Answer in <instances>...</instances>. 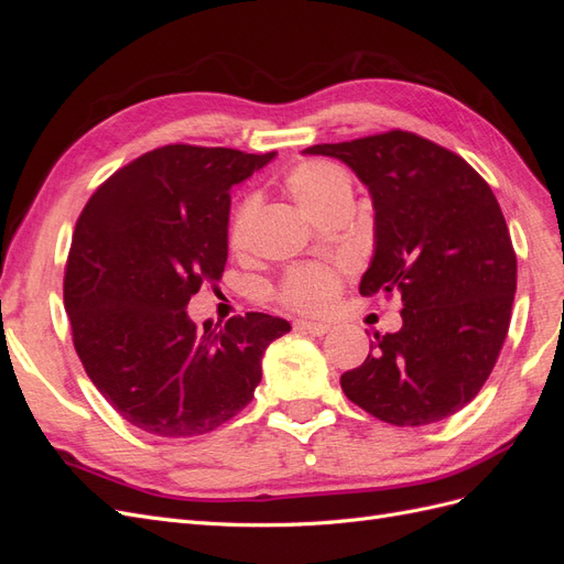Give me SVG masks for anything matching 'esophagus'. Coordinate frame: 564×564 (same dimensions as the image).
<instances>
[{"label":"esophagus","mask_w":564,"mask_h":564,"mask_svg":"<svg viewBox=\"0 0 564 564\" xmlns=\"http://www.w3.org/2000/svg\"><path fill=\"white\" fill-rule=\"evenodd\" d=\"M294 327L299 332H303V334H313V336H324V334L329 332V324L311 322V319H299V322H294Z\"/></svg>","instance_id":"34e87169"}]
</instances>
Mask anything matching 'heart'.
I'll return each instance as SVG.
<instances>
[{"label": "heart", "instance_id": "heart-1", "mask_svg": "<svg viewBox=\"0 0 564 564\" xmlns=\"http://www.w3.org/2000/svg\"><path fill=\"white\" fill-rule=\"evenodd\" d=\"M284 187L303 214L319 220L324 214L352 204V181L344 166L329 160H311L294 166L284 178ZM256 209V199L247 197L232 214L228 228V245L232 251L242 253L247 249L249 224ZM340 265L305 263L286 272L278 289V299L282 305L299 313H322L334 303L340 289Z\"/></svg>", "mask_w": 564, "mask_h": 564}]
</instances>
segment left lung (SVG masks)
<instances>
[{
    "label": "left lung",
    "instance_id": "1",
    "mask_svg": "<svg viewBox=\"0 0 564 564\" xmlns=\"http://www.w3.org/2000/svg\"><path fill=\"white\" fill-rule=\"evenodd\" d=\"M303 152L346 162L369 187L377 247L360 294L402 299V329L373 334L367 360L340 377L346 398L392 425L456 414L497 365L518 284L491 187L456 152L402 129Z\"/></svg>",
    "mask_w": 564,
    "mask_h": 564
}]
</instances>
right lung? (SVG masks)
I'll return each instance as SVG.
<instances>
[{
	"label": "right lung",
	"instance_id": "1",
	"mask_svg": "<svg viewBox=\"0 0 564 564\" xmlns=\"http://www.w3.org/2000/svg\"><path fill=\"white\" fill-rule=\"evenodd\" d=\"M275 152L164 145L115 172L73 232L63 299L84 371L115 412L158 437L230 421L261 383V357L292 329L265 313L224 329L185 313L228 261L230 187Z\"/></svg>",
	"mask_w": 564,
	"mask_h": 564
}]
</instances>
